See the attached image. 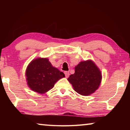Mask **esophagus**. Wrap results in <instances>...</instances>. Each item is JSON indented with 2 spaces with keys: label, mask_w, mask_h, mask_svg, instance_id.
I'll list each match as a JSON object with an SVG mask.
<instances>
[{
  "label": "esophagus",
  "mask_w": 130,
  "mask_h": 130,
  "mask_svg": "<svg viewBox=\"0 0 130 130\" xmlns=\"http://www.w3.org/2000/svg\"><path fill=\"white\" fill-rule=\"evenodd\" d=\"M64 73H65V75L66 77L67 78V77H69V72L66 71V72H64Z\"/></svg>",
  "instance_id": "1"
}]
</instances>
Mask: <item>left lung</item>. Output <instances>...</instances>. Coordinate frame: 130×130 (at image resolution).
Segmentation results:
<instances>
[{
	"label": "left lung",
	"instance_id": "8db88e82",
	"mask_svg": "<svg viewBox=\"0 0 130 130\" xmlns=\"http://www.w3.org/2000/svg\"><path fill=\"white\" fill-rule=\"evenodd\" d=\"M68 80L76 92L81 95L88 96L99 87L102 73L93 61H82L75 67V72Z\"/></svg>",
	"mask_w": 130,
	"mask_h": 130
}]
</instances>
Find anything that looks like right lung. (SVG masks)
<instances>
[{"instance_id":"right-lung-1","label":"right lung","mask_w":130,"mask_h":130,"mask_svg":"<svg viewBox=\"0 0 130 130\" xmlns=\"http://www.w3.org/2000/svg\"><path fill=\"white\" fill-rule=\"evenodd\" d=\"M27 84L31 89L44 93L51 89L57 81L65 74L53 67L47 58H39L32 60L26 72Z\"/></svg>"}]
</instances>
